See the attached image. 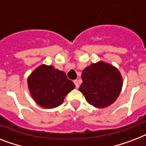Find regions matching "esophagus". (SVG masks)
<instances>
[{
    "mask_svg": "<svg viewBox=\"0 0 146 146\" xmlns=\"http://www.w3.org/2000/svg\"><path fill=\"white\" fill-rule=\"evenodd\" d=\"M73 82H74V84H75V86H76V88H79V86H80V85H79V82H78V80H73Z\"/></svg>",
    "mask_w": 146,
    "mask_h": 146,
    "instance_id": "obj_1",
    "label": "esophagus"
}]
</instances>
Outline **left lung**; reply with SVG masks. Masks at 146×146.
<instances>
[{"mask_svg":"<svg viewBox=\"0 0 146 146\" xmlns=\"http://www.w3.org/2000/svg\"><path fill=\"white\" fill-rule=\"evenodd\" d=\"M80 91L89 104L96 108H106L115 102L122 89L120 72L104 62H98L82 71Z\"/></svg>","mask_w":146,"mask_h":146,"instance_id":"8db88e82","label":"left lung"}]
</instances>
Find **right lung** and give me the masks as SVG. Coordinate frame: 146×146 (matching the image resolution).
<instances>
[{
  "label": "right lung",
  "mask_w": 146,
  "mask_h": 146,
  "mask_svg": "<svg viewBox=\"0 0 146 146\" xmlns=\"http://www.w3.org/2000/svg\"><path fill=\"white\" fill-rule=\"evenodd\" d=\"M28 86L33 99L44 108L60 105L66 94L75 88L64 72L46 65L33 71L28 79Z\"/></svg>",
  "instance_id": "obj_1"
}]
</instances>
